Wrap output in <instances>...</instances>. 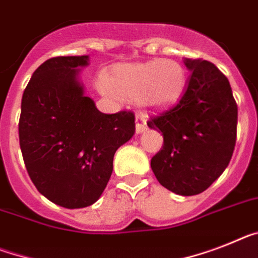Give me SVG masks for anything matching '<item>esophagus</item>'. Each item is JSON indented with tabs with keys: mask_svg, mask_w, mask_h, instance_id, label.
<instances>
[{
	"mask_svg": "<svg viewBox=\"0 0 258 258\" xmlns=\"http://www.w3.org/2000/svg\"><path fill=\"white\" fill-rule=\"evenodd\" d=\"M147 130V118L142 114H136V134H142Z\"/></svg>",
	"mask_w": 258,
	"mask_h": 258,
	"instance_id": "esophagus-1",
	"label": "esophagus"
}]
</instances>
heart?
Instances as JSON below:
<instances>
[{"instance_id": "1", "label": "heart", "mask_w": 258, "mask_h": 258, "mask_svg": "<svg viewBox=\"0 0 258 258\" xmlns=\"http://www.w3.org/2000/svg\"><path fill=\"white\" fill-rule=\"evenodd\" d=\"M186 75L179 62L170 59L151 60L116 68L109 86L125 99L139 97L148 109H164L174 103L185 88Z\"/></svg>"}]
</instances>
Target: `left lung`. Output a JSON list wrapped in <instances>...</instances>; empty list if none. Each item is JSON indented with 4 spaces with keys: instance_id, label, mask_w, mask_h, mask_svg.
<instances>
[{
    "instance_id": "8db88e82",
    "label": "left lung",
    "mask_w": 258,
    "mask_h": 258,
    "mask_svg": "<svg viewBox=\"0 0 258 258\" xmlns=\"http://www.w3.org/2000/svg\"><path fill=\"white\" fill-rule=\"evenodd\" d=\"M187 86L148 127L161 131L164 144L151 168L164 187L196 196L213 185L228 166L236 144L237 105L226 76L213 62L186 59Z\"/></svg>"
}]
</instances>
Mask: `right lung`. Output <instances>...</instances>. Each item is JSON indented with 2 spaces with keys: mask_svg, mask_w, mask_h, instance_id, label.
I'll use <instances>...</instances> for the list:
<instances>
[{
  "mask_svg": "<svg viewBox=\"0 0 258 258\" xmlns=\"http://www.w3.org/2000/svg\"><path fill=\"white\" fill-rule=\"evenodd\" d=\"M88 56H56L26 86L19 146L38 191L66 209L96 202L112 173L116 149L135 134L133 111L103 114L84 96L77 68Z\"/></svg>",
  "mask_w": 258,
  "mask_h": 258,
  "instance_id": "add662e5",
  "label": "right lung"
}]
</instances>
